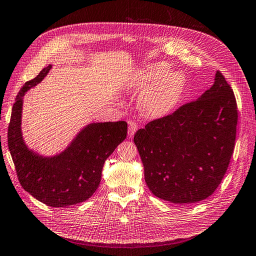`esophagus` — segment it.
<instances>
[{
    "label": "esophagus",
    "mask_w": 256,
    "mask_h": 256,
    "mask_svg": "<svg viewBox=\"0 0 256 256\" xmlns=\"http://www.w3.org/2000/svg\"><path fill=\"white\" fill-rule=\"evenodd\" d=\"M138 130V126L135 122H130L128 123V137L132 138L134 136V134L136 133V130Z\"/></svg>",
    "instance_id": "esophagus-1"
}]
</instances>
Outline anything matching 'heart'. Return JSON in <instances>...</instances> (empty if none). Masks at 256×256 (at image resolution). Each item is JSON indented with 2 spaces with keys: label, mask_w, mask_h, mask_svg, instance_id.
Here are the masks:
<instances>
[{
  "label": "heart",
  "mask_w": 256,
  "mask_h": 256,
  "mask_svg": "<svg viewBox=\"0 0 256 256\" xmlns=\"http://www.w3.org/2000/svg\"><path fill=\"white\" fill-rule=\"evenodd\" d=\"M164 63H154L138 70L126 80L130 93L142 92L140 108L148 118L158 119L170 114L180 102L186 88V76L181 72H168Z\"/></svg>",
  "instance_id": "heart-1"
}]
</instances>
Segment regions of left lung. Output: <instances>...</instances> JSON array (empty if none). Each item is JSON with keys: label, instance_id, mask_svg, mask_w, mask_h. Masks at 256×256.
<instances>
[{"label": "left lung", "instance_id": "1", "mask_svg": "<svg viewBox=\"0 0 256 256\" xmlns=\"http://www.w3.org/2000/svg\"><path fill=\"white\" fill-rule=\"evenodd\" d=\"M237 119L234 92L216 72L196 100L138 130L134 142L153 195L184 205L212 194L230 164Z\"/></svg>", "mask_w": 256, "mask_h": 256}]
</instances>
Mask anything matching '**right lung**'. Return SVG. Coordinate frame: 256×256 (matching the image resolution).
I'll return each instance as SVG.
<instances>
[{"mask_svg": "<svg viewBox=\"0 0 256 256\" xmlns=\"http://www.w3.org/2000/svg\"><path fill=\"white\" fill-rule=\"evenodd\" d=\"M52 65L42 68L21 88L12 106L8 126V148L21 186L50 207H68L82 202L100 186L107 158L126 140L128 124L92 122L54 156H42L28 148L22 133L24 96L45 78Z\"/></svg>", "mask_w": 256, "mask_h": 256, "instance_id": "obj_1", "label": "right lung"}]
</instances>
